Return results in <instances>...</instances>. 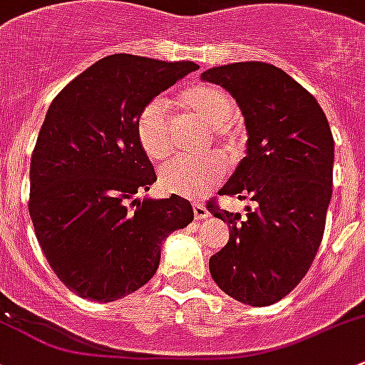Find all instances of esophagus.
<instances>
[{
    "label": "esophagus",
    "instance_id": "1",
    "mask_svg": "<svg viewBox=\"0 0 365 365\" xmlns=\"http://www.w3.org/2000/svg\"><path fill=\"white\" fill-rule=\"evenodd\" d=\"M192 210H194L195 220H202V218L208 217V210H206V206L202 205V202L194 201V202H192Z\"/></svg>",
    "mask_w": 365,
    "mask_h": 365
}]
</instances>
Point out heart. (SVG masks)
Segmentation results:
<instances>
[{
	"label": "heart",
	"instance_id": "b5f03b06",
	"mask_svg": "<svg viewBox=\"0 0 365 365\" xmlns=\"http://www.w3.org/2000/svg\"><path fill=\"white\" fill-rule=\"evenodd\" d=\"M180 106L195 120L215 129L217 134L232 143L225 125L236 118L237 105L227 91L210 83L189 87L180 94ZM136 136L141 150L150 160H160L170 155L173 148L171 120L163 99H152L143 106L136 120ZM224 173V160L218 155H206L201 159L178 157L160 168L159 185L170 194L197 197L213 189Z\"/></svg>",
	"mask_w": 365,
	"mask_h": 365
}]
</instances>
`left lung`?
Segmentation results:
<instances>
[{"label": "left lung", "instance_id": "left-lung-1", "mask_svg": "<svg viewBox=\"0 0 365 365\" xmlns=\"http://www.w3.org/2000/svg\"><path fill=\"white\" fill-rule=\"evenodd\" d=\"M201 80L229 91L248 134L247 153L218 194L255 205L245 217L208 206L231 229L227 245L210 259V273L243 304H274L304 278L322 243L334 138L317 99L273 64H225Z\"/></svg>", "mask_w": 365, "mask_h": 365}]
</instances>
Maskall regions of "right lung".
Wrapping results in <instances>:
<instances>
[{"mask_svg":"<svg viewBox=\"0 0 365 365\" xmlns=\"http://www.w3.org/2000/svg\"><path fill=\"white\" fill-rule=\"evenodd\" d=\"M113 53L53 98L31 157L29 215L53 273L80 297L112 302L155 274L164 240L194 220L187 199L136 197L157 180L138 115L197 70Z\"/></svg>","mask_w":365,"mask_h":365,"instance_id":"1","label":"right lung"}]
</instances>
